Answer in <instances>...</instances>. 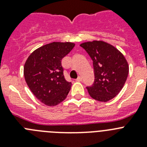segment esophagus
<instances>
[{"mask_svg":"<svg viewBox=\"0 0 147 147\" xmlns=\"http://www.w3.org/2000/svg\"><path fill=\"white\" fill-rule=\"evenodd\" d=\"M76 80H77V81H79V82H81V81H82V78L80 76H78V78L76 79Z\"/></svg>","mask_w":147,"mask_h":147,"instance_id":"34e87169","label":"esophagus"}]
</instances>
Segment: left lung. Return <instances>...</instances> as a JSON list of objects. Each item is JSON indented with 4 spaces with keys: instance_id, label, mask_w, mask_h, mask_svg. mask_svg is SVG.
Listing matches in <instances>:
<instances>
[{
    "instance_id": "8db88e82",
    "label": "left lung",
    "mask_w": 147,
    "mask_h": 147,
    "mask_svg": "<svg viewBox=\"0 0 147 147\" xmlns=\"http://www.w3.org/2000/svg\"><path fill=\"white\" fill-rule=\"evenodd\" d=\"M81 47L93 60L95 80L87 87L90 96L98 102H108L124 87L129 65L124 55L113 45L104 41L83 42Z\"/></svg>"
}]
</instances>
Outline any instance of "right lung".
Segmentation results:
<instances>
[{"label":"right lung","instance_id":"right-lung-1","mask_svg":"<svg viewBox=\"0 0 147 147\" xmlns=\"http://www.w3.org/2000/svg\"><path fill=\"white\" fill-rule=\"evenodd\" d=\"M74 45L69 42H51L34 51L26 61L23 74L27 85L45 105H59L69 93L72 84L65 79L61 61Z\"/></svg>","mask_w":147,"mask_h":147}]
</instances>
